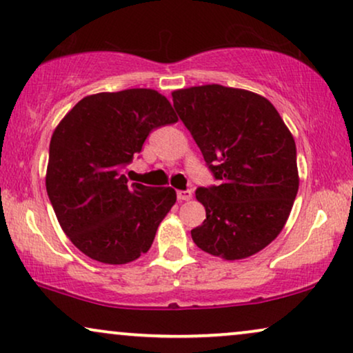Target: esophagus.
Wrapping results in <instances>:
<instances>
[{"label": "esophagus", "mask_w": 353, "mask_h": 353, "mask_svg": "<svg viewBox=\"0 0 353 353\" xmlns=\"http://www.w3.org/2000/svg\"><path fill=\"white\" fill-rule=\"evenodd\" d=\"M176 196L180 201H190L192 197V192L190 190H185V191L181 190V191H176Z\"/></svg>", "instance_id": "obj_1"}]
</instances>
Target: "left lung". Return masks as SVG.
<instances>
[{
	"label": "left lung",
	"instance_id": "1",
	"mask_svg": "<svg viewBox=\"0 0 353 353\" xmlns=\"http://www.w3.org/2000/svg\"><path fill=\"white\" fill-rule=\"evenodd\" d=\"M172 98L219 181L196 190L205 220L191 230L192 241L225 260L257 254L281 233L297 196L291 132L268 99L248 90L204 85Z\"/></svg>",
	"mask_w": 353,
	"mask_h": 353
}]
</instances>
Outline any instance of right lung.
<instances>
[{"label": "right lung", "mask_w": 353, "mask_h": 353, "mask_svg": "<svg viewBox=\"0 0 353 353\" xmlns=\"http://www.w3.org/2000/svg\"><path fill=\"white\" fill-rule=\"evenodd\" d=\"M176 120L165 96L133 88L86 96L56 127L46 191L61 228L90 259L123 265L151 248L176 192L128 185L123 168L152 130Z\"/></svg>", "instance_id": "1"}]
</instances>
